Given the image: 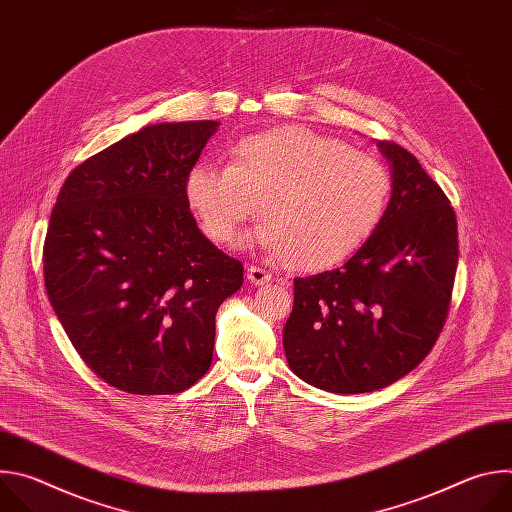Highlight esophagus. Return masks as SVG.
Masks as SVG:
<instances>
[{"instance_id":"1","label":"esophagus","mask_w":512,"mask_h":512,"mask_svg":"<svg viewBox=\"0 0 512 512\" xmlns=\"http://www.w3.org/2000/svg\"><path fill=\"white\" fill-rule=\"evenodd\" d=\"M247 279L253 283V285H265L271 281V273L263 267H257V265H249L247 267Z\"/></svg>"}]
</instances>
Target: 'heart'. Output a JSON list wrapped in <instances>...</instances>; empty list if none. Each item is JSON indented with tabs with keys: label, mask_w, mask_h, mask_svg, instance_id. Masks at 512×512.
<instances>
[{
	"label": "heart",
	"mask_w": 512,
	"mask_h": 512,
	"mask_svg": "<svg viewBox=\"0 0 512 512\" xmlns=\"http://www.w3.org/2000/svg\"><path fill=\"white\" fill-rule=\"evenodd\" d=\"M186 198L214 243L255 212V239L296 271H320L362 247L387 210L391 176L373 156L302 125L243 137L229 166L198 162Z\"/></svg>",
	"instance_id": "1"
}]
</instances>
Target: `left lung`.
I'll list each match as a JSON object with an SVG mask.
<instances>
[{"instance_id":"left-lung-1","label":"left lung","mask_w":512,"mask_h":512,"mask_svg":"<svg viewBox=\"0 0 512 512\" xmlns=\"http://www.w3.org/2000/svg\"><path fill=\"white\" fill-rule=\"evenodd\" d=\"M393 194L375 233L342 267L294 279L283 328L289 369L342 395L383 389L429 354L448 320L458 221L419 160L379 141Z\"/></svg>"}]
</instances>
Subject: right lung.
Here are the masks:
<instances>
[{"instance_id": "right-lung-1", "label": "right lung", "mask_w": 512, "mask_h": 512, "mask_svg": "<svg viewBox=\"0 0 512 512\" xmlns=\"http://www.w3.org/2000/svg\"><path fill=\"white\" fill-rule=\"evenodd\" d=\"M218 121L143 127L68 174L44 241L48 300L87 367L131 395L210 369L214 316L243 263L196 227L186 176Z\"/></svg>"}]
</instances>
